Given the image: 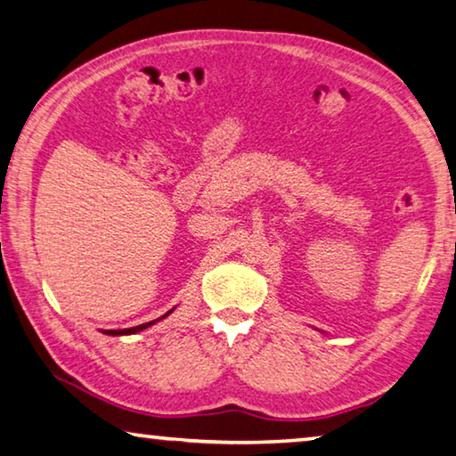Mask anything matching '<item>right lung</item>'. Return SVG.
<instances>
[{
	"label": "right lung",
	"mask_w": 456,
	"mask_h": 456,
	"mask_svg": "<svg viewBox=\"0 0 456 456\" xmlns=\"http://www.w3.org/2000/svg\"><path fill=\"white\" fill-rule=\"evenodd\" d=\"M173 311V309H171ZM169 311V313H171ZM169 313H165L163 317H159V319H165L167 317ZM157 319V321H159ZM155 321H151V322H143V325H137V327H131V329H113V330H105V335H113V337H118V335H134V333H139V330H143V329H147V327H151Z\"/></svg>",
	"instance_id": "1"
}]
</instances>
